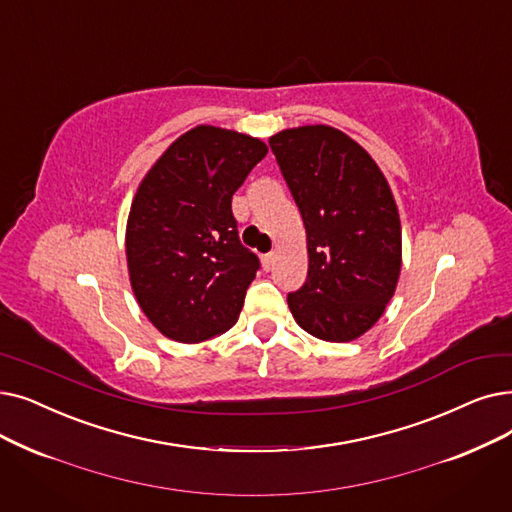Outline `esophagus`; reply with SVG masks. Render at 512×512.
Masks as SVG:
<instances>
[{
    "label": "esophagus",
    "mask_w": 512,
    "mask_h": 512,
    "mask_svg": "<svg viewBox=\"0 0 512 512\" xmlns=\"http://www.w3.org/2000/svg\"><path fill=\"white\" fill-rule=\"evenodd\" d=\"M261 263H263V270L270 272V270L274 268V263H276V253L272 251V253H268V255H263V257H261Z\"/></svg>",
    "instance_id": "esophagus-1"
}]
</instances>
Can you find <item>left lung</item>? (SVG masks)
Here are the masks:
<instances>
[{
  "mask_svg": "<svg viewBox=\"0 0 512 512\" xmlns=\"http://www.w3.org/2000/svg\"><path fill=\"white\" fill-rule=\"evenodd\" d=\"M307 236V280L288 295L311 337H362L395 295L402 272V221L387 177L341 129L303 125L270 138Z\"/></svg>",
  "mask_w": 512,
  "mask_h": 512,
  "instance_id": "1",
  "label": "left lung"
}]
</instances>
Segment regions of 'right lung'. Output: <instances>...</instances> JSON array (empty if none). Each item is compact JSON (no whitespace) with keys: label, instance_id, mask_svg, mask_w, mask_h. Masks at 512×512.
I'll return each mask as SVG.
<instances>
[{"label":"right lung","instance_id":"1","mask_svg":"<svg viewBox=\"0 0 512 512\" xmlns=\"http://www.w3.org/2000/svg\"><path fill=\"white\" fill-rule=\"evenodd\" d=\"M265 154L259 138L196 125L142 177L125 228L127 272L167 339L203 343L236 324L259 261L238 240L232 196Z\"/></svg>","mask_w":512,"mask_h":512}]
</instances>
